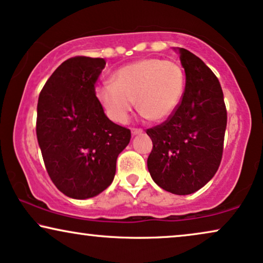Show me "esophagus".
<instances>
[{
	"instance_id": "esophagus-1",
	"label": "esophagus",
	"mask_w": 263,
	"mask_h": 263,
	"mask_svg": "<svg viewBox=\"0 0 263 263\" xmlns=\"http://www.w3.org/2000/svg\"><path fill=\"white\" fill-rule=\"evenodd\" d=\"M142 129H140V128H132V134L133 135H140V134H142Z\"/></svg>"
}]
</instances>
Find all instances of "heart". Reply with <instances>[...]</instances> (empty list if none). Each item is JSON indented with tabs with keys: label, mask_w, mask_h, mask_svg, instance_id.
<instances>
[{
	"label": "heart",
	"mask_w": 263,
	"mask_h": 263,
	"mask_svg": "<svg viewBox=\"0 0 263 263\" xmlns=\"http://www.w3.org/2000/svg\"><path fill=\"white\" fill-rule=\"evenodd\" d=\"M185 91V73L175 61L148 58L125 65L105 82L97 95L112 121L124 123L134 107L151 121H163L179 107Z\"/></svg>",
	"instance_id": "heart-1"
}]
</instances>
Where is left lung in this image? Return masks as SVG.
Segmentation results:
<instances>
[{"label": "left lung", "mask_w": 263, "mask_h": 263, "mask_svg": "<svg viewBox=\"0 0 263 263\" xmlns=\"http://www.w3.org/2000/svg\"><path fill=\"white\" fill-rule=\"evenodd\" d=\"M186 73L182 100L163 123L146 130L152 140L147 158L151 177L174 194H191L219 169L227 111L220 82L193 53L179 48Z\"/></svg>", "instance_id": "1"}]
</instances>
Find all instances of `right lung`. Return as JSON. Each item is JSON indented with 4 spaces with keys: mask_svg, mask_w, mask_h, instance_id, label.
Masks as SVG:
<instances>
[{
    "mask_svg": "<svg viewBox=\"0 0 263 263\" xmlns=\"http://www.w3.org/2000/svg\"><path fill=\"white\" fill-rule=\"evenodd\" d=\"M105 64L101 58H70L39 97L36 134L44 165L57 189L70 198H91L106 190L117 157L130 141V130L110 121L95 95Z\"/></svg>",
    "mask_w": 263,
    "mask_h": 263,
    "instance_id": "1",
    "label": "right lung"
}]
</instances>
